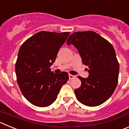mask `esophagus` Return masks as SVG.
<instances>
[{
	"label": "esophagus",
	"mask_w": 129,
	"mask_h": 129,
	"mask_svg": "<svg viewBox=\"0 0 129 129\" xmlns=\"http://www.w3.org/2000/svg\"><path fill=\"white\" fill-rule=\"evenodd\" d=\"M69 79H74L75 77V76H73V75H71V74H69Z\"/></svg>",
	"instance_id": "obj_1"
}]
</instances>
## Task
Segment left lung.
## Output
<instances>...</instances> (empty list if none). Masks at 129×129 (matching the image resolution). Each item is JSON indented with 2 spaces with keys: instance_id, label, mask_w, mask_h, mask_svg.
<instances>
[{
  "instance_id": "obj_1",
  "label": "left lung",
  "mask_w": 129,
  "mask_h": 129,
  "mask_svg": "<svg viewBox=\"0 0 129 129\" xmlns=\"http://www.w3.org/2000/svg\"><path fill=\"white\" fill-rule=\"evenodd\" d=\"M67 45L77 49L89 73L87 78L79 76L81 85L74 90L82 104L95 107L105 102L116 89L119 66L114 48L107 40L92 31H77L68 37Z\"/></svg>"
}]
</instances>
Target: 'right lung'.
I'll return each mask as SVG.
<instances>
[{
    "label": "right lung",
    "instance_id": "right-lung-1",
    "mask_svg": "<svg viewBox=\"0 0 129 129\" xmlns=\"http://www.w3.org/2000/svg\"><path fill=\"white\" fill-rule=\"evenodd\" d=\"M69 35L70 32L41 31L20 46L15 64L17 81L25 98L34 105H50L68 81V73L56 74L50 67Z\"/></svg>",
    "mask_w": 129,
    "mask_h": 129
}]
</instances>
